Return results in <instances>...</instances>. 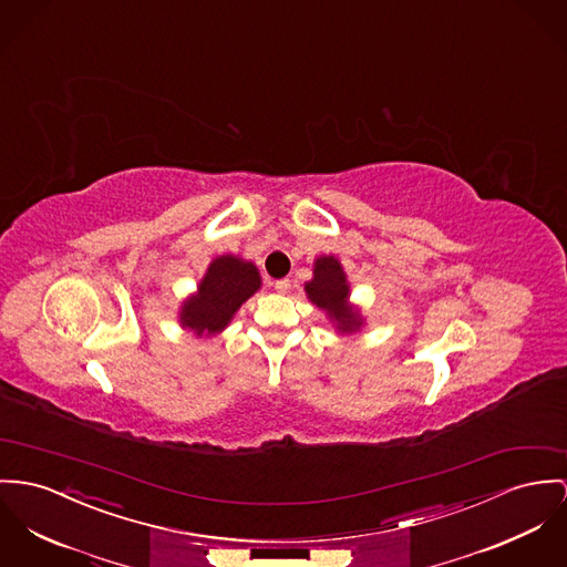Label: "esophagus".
<instances>
[{"mask_svg": "<svg viewBox=\"0 0 567 567\" xmlns=\"http://www.w3.org/2000/svg\"><path fill=\"white\" fill-rule=\"evenodd\" d=\"M274 289H276L278 293H289V289H291L289 278H280V280H276V282H274Z\"/></svg>", "mask_w": 567, "mask_h": 567, "instance_id": "esophagus-1", "label": "esophagus"}]
</instances>
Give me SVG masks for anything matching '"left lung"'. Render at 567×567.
<instances>
[{"instance_id": "1", "label": "left lung", "mask_w": 567, "mask_h": 567, "mask_svg": "<svg viewBox=\"0 0 567 567\" xmlns=\"http://www.w3.org/2000/svg\"><path fill=\"white\" fill-rule=\"evenodd\" d=\"M306 298L326 312L339 334H355L364 326L360 308L349 302L348 274L334 255H321L312 265V278L305 282Z\"/></svg>"}]
</instances>
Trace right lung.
<instances>
[{
  "label": "right lung",
  "instance_id": "obj_1",
  "mask_svg": "<svg viewBox=\"0 0 567 567\" xmlns=\"http://www.w3.org/2000/svg\"><path fill=\"white\" fill-rule=\"evenodd\" d=\"M259 289L261 274L255 262L235 255L216 257L196 291L178 306V323L196 337H216Z\"/></svg>",
  "mask_w": 567,
  "mask_h": 567
}]
</instances>
